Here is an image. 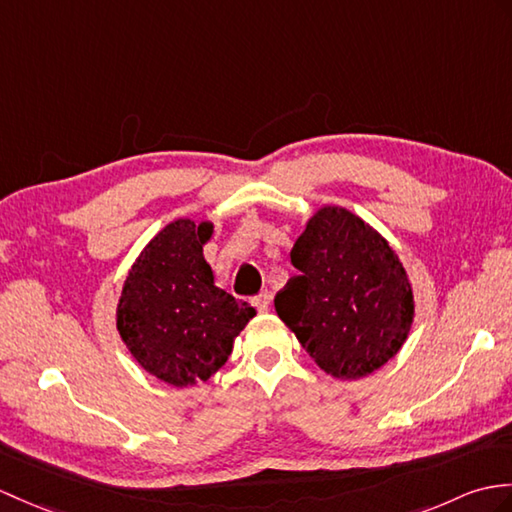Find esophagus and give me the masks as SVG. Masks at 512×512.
<instances>
[{
    "mask_svg": "<svg viewBox=\"0 0 512 512\" xmlns=\"http://www.w3.org/2000/svg\"><path fill=\"white\" fill-rule=\"evenodd\" d=\"M270 299H272V294L266 290V292H261V294H257L255 299H253V303H255V307L257 310L264 314V312H268V307H270Z\"/></svg>",
    "mask_w": 512,
    "mask_h": 512,
    "instance_id": "34e87169",
    "label": "esophagus"
}]
</instances>
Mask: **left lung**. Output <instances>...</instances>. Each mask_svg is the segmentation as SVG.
I'll use <instances>...</instances> for the list:
<instances>
[{"instance_id": "1", "label": "left lung", "mask_w": 512, "mask_h": 512, "mask_svg": "<svg viewBox=\"0 0 512 512\" xmlns=\"http://www.w3.org/2000/svg\"><path fill=\"white\" fill-rule=\"evenodd\" d=\"M290 259L299 275L277 292L275 310L327 375L353 382L395 358L414 323V294L382 233L349 209L323 205Z\"/></svg>"}]
</instances>
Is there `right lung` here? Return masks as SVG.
I'll use <instances>...</instances> for the list:
<instances>
[{
  "mask_svg": "<svg viewBox=\"0 0 512 512\" xmlns=\"http://www.w3.org/2000/svg\"><path fill=\"white\" fill-rule=\"evenodd\" d=\"M213 222L176 218L141 248L115 310V325L137 364L185 388L218 373L255 307L216 285L202 255Z\"/></svg>",
  "mask_w": 512,
  "mask_h": 512,
  "instance_id": "1",
  "label": "right lung"
}]
</instances>
